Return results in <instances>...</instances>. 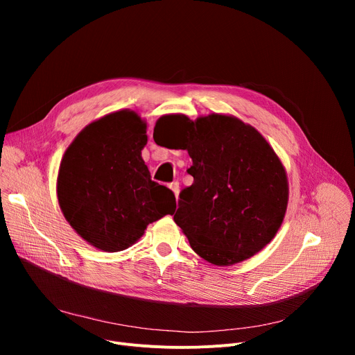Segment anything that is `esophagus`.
<instances>
[{
  "label": "esophagus",
  "mask_w": 355,
  "mask_h": 355,
  "mask_svg": "<svg viewBox=\"0 0 355 355\" xmlns=\"http://www.w3.org/2000/svg\"><path fill=\"white\" fill-rule=\"evenodd\" d=\"M170 189L173 190V193L175 194V197L178 198V193H180V182L178 181H174L170 184Z\"/></svg>",
  "instance_id": "obj_1"
}]
</instances>
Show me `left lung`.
<instances>
[{
	"label": "left lung",
	"instance_id": "8db88e82",
	"mask_svg": "<svg viewBox=\"0 0 355 355\" xmlns=\"http://www.w3.org/2000/svg\"><path fill=\"white\" fill-rule=\"evenodd\" d=\"M184 129L194 182L181 190L174 221L207 262H241L262 250L282 225L284 165L266 139L237 118L209 115L185 121Z\"/></svg>",
	"mask_w": 355,
	"mask_h": 355
}]
</instances>
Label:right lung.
<instances>
[{"mask_svg": "<svg viewBox=\"0 0 355 355\" xmlns=\"http://www.w3.org/2000/svg\"><path fill=\"white\" fill-rule=\"evenodd\" d=\"M146 125L132 110L92 122L74 138L60 164V209L92 246L128 249L149 223L175 210V196L151 180L141 151Z\"/></svg>", "mask_w": 355, "mask_h": 355, "instance_id": "1", "label": "right lung"}]
</instances>
